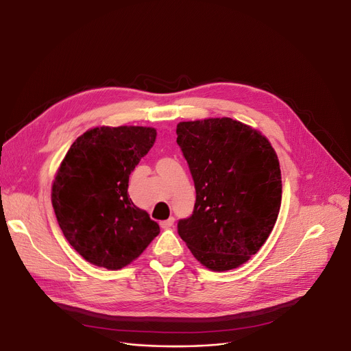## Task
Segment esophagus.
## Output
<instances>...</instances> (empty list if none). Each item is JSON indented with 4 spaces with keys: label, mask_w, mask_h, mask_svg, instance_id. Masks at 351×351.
I'll list each match as a JSON object with an SVG mask.
<instances>
[{
    "label": "esophagus",
    "mask_w": 351,
    "mask_h": 351,
    "mask_svg": "<svg viewBox=\"0 0 351 351\" xmlns=\"http://www.w3.org/2000/svg\"><path fill=\"white\" fill-rule=\"evenodd\" d=\"M173 223H175V217H169L168 220L160 221V227H162V228H169V227L173 226Z\"/></svg>",
    "instance_id": "1"
}]
</instances>
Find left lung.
<instances>
[{
  "label": "left lung",
  "mask_w": 351,
  "mask_h": 351,
  "mask_svg": "<svg viewBox=\"0 0 351 351\" xmlns=\"http://www.w3.org/2000/svg\"><path fill=\"white\" fill-rule=\"evenodd\" d=\"M176 134L196 189L179 236L206 268H237L275 226L282 197L278 156L264 135L227 117L179 123Z\"/></svg>",
  "instance_id": "obj_1"
}]
</instances>
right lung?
Wrapping results in <instances>:
<instances>
[{
	"mask_svg": "<svg viewBox=\"0 0 351 351\" xmlns=\"http://www.w3.org/2000/svg\"><path fill=\"white\" fill-rule=\"evenodd\" d=\"M151 127H97L67 151L52 186L63 236L93 265L121 269L143 254L159 226L128 196L130 173L152 148Z\"/></svg>",
	"mask_w": 351,
	"mask_h": 351,
	"instance_id": "add662e5",
	"label": "right lung"
}]
</instances>
